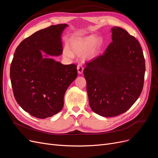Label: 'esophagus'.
<instances>
[{
    "label": "esophagus",
    "instance_id": "34e87169",
    "mask_svg": "<svg viewBox=\"0 0 158 158\" xmlns=\"http://www.w3.org/2000/svg\"><path fill=\"white\" fill-rule=\"evenodd\" d=\"M77 70H78V73H79V74H81L83 73V71H84V67H83V66L81 64H78V66H77Z\"/></svg>",
    "mask_w": 158,
    "mask_h": 158
}]
</instances>
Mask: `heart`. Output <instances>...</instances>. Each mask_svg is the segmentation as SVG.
<instances>
[{"label":"heart","mask_w":158,"mask_h":158,"mask_svg":"<svg viewBox=\"0 0 158 158\" xmlns=\"http://www.w3.org/2000/svg\"><path fill=\"white\" fill-rule=\"evenodd\" d=\"M69 46H65L63 48V55L68 58H73L74 53L81 56L84 53L86 59H93L99 52L102 46V40L100 38L95 35H89L85 37L75 38L69 42Z\"/></svg>","instance_id":"obj_1"}]
</instances>
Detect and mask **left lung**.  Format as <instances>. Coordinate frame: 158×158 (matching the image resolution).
Segmentation results:
<instances>
[{
	"label": "left lung",
	"mask_w": 158,
	"mask_h": 158,
	"mask_svg": "<svg viewBox=\"0 0 158 158\" xmlns=\"http://www.w3.org/2000/svg\"><path fill=\"white\" fill-rule=\"evenodd\" d=\"M105 52L86 63L84 75L89 106L96 114L113 117L126 112L143 91L145 60L139 41L121 27L111 29Z\"/></svg>",
	"instance_id": "obj_1"
}]
</instances>
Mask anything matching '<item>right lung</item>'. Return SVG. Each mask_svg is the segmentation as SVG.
Masks as SVG:
<instances>
[{
	"label": "right lung",
	"instance_id": "right-lung-1",
	"mask_svg": "<svg viewBox=\"0 0 158 158\" xmlns=\"http://www.w3.org/2000/svg\"><path fill=\"white\" fill-rule=\"evenodd\" d=\"M67 24L51 25L26 38L16 48L10 65V79L15 99L31 116L52 117L63 108L64 95L77 77L75 64H63L42 56L62 54L61 36Z\"/></svg>",
	"mask_w": 158,
	"mask_h": 158
}]
</instances>
